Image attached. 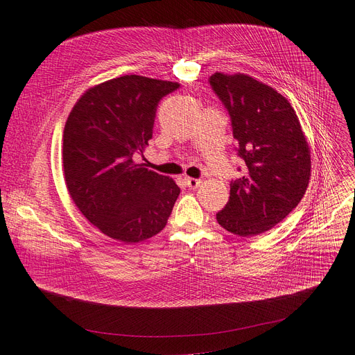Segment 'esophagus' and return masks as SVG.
I'll return each mask as SVG.
<instances>
[{"label": "esophagus", "mask_w": 355, "mask_h": 355, "mask_svg": "<svg viewBox=\"0 0 355 355\" xmlns=\"http://www.w3.org/2000/svg\"><path fill=\"white\" fill-rule=\"evenodd\" d=\"M184 181H185V185H187V187H190V189H197L198 185L201 184V180H197V178H191V177H185L184 178Z\"/></svg>", "instance_id": "34e87169"}]
</instances>
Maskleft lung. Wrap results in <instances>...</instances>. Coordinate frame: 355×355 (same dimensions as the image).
Returning a JSON list of instances; mask_svg holds the SVG:
<instances>
[{"label": "left lung", "instance_id": "obj_1", "mask_svg": "<svg viewBox=\"0 0 355 355\" xmlns=\"http://www.w3.org/2000/svg\"><path fill=\"white\" fill-rule=\"evenodd\" d=\"M209 82L229 112L237 155L246 164L216 218L241 237L265 233L300 204L309 184L311 153L300 119L285 96L248 74L214 73Z\"/></svg>", "mask_w": 355, "mask_h": 355}]
</instances>
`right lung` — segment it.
I'll return each instance as SVG.
<instances>
[{
    "label": "right lung",
    "instance_id": "obj_1",
    "mask_svg": "<svg viewBox=\"0 0 355 355\" xmlns=\"http://www.w3.org/2000/svg\"><path fill=\"white\" fill-rule=\"evenodd\" d=\"M175 82L126 74L87 89L63 132V171L80 213L103 234L139 243L166 225L180 187L134 161L153 138L159 101Z\"/></svg>",
    "mask_w": 355,
    "mask_h": 355
}]
</instances>
